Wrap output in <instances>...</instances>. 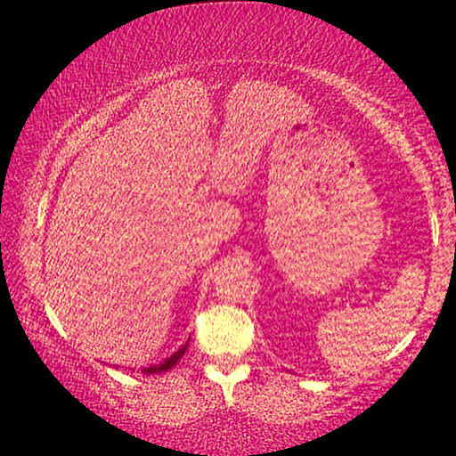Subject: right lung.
I'll return each instance as SVG.
<instances>
[{
  "mask_svg": "<svg viewBox=\"0 0 456 456\" xmlns=\"http://www.w3.org/2000/svg\"><path fill=\"white\" fill-rule=\"evenodd\" d=\"M184 351H186V345H184L183 348H178V351L174 353L172 357H167V359L164 361V363H159V365H151V367H147V370H142V371H145V373H161V371H167V370H172V367L178 363V359L183 357Z\"/></svg>",
  "mask_w": 456,
  "mask_h": 456,
  "instance_id": "obj_1",
  "label": "right lung"
}]
</instances>
